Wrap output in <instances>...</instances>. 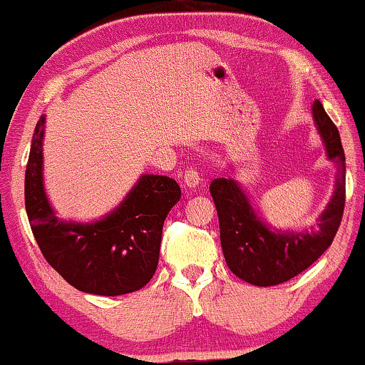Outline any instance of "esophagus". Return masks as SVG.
I'll list each match as a JSON object with an SVG mask.
<instances>
[{"label":"esophagus","mask_w":365,"mask_h":365,"mask_svg":"<svg viewBox=\"0 0 365 365\" xmlns=\"http://www.w3.org/2000/svg\"><path fill=\"white\" fill-rule=\"evenodd\" d=\"M200 175L199 171H197L195 168H192V166H188V168L183 171V185H185L187 188H197L199 187L200 183Z\"/></svg>","instance_id":"34e87169"}]
</instances>
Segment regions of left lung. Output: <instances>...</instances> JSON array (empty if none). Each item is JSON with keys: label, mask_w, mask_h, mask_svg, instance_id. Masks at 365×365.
<instances>
[{"label": "left lung", "mask_w": 365, "mask_h": 365, "mask_svg": "<svg viewBox=\"0 0 365 365\" xmlns=\"http://www.w3.org/2000/svg\"><path fill=\"white\" fill-rule=\"evenodd\" d=\"M314 122L335 161L336 185L328 207L313 232H275L257 217L241 188L232 178H216L209 190L217 209L221 245L226 263L236 277L269 287L287 282L318 260L333 243L345 207V153L336 125L319 100L313 105Z\"/></svg>", "instance_id": "1"}]
</instances>
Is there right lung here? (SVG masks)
<instances>
[{"instance_id": "1", "label": "right lung", "mask_w": 365, "mask_h": 365, "mask_svg": "<svg viewBox=\"0 0 365 365\" xmlns=\"http://www.w3.org/2000/svg\"><path fill=\"white\" fill-rule=\"evenodd\" d=\"M43 117L34 130L25 170V209L47 263L78 291L120 296L144 287L155 275L165 219L180 200L178 183L143 175L110 216L91 225L54 216L42 185Z\"/></svg>"}]
</instances>
